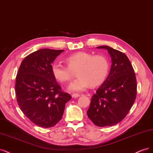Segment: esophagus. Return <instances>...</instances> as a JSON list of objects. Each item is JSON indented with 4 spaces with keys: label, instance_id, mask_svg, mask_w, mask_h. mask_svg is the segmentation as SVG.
Returning a JSON list of instances; mask_svg holds the SVG:
<instances>
[{
    "label": "esophagus",
    "instance_id": "34e87169",
    "mask_svg": "<svg viewBox=\"0 0 153 153\" xmlns=\"http://www.w3.org/2000/svg\"><path fill=\"white\" fill-rule=\"evenodd\" d=\"M79 97H80L79 94H77V93H74V94L72 95V98H77Z\"/></svg>",
    "mask_w": 153,
    "mask_h": 153
}]
</instances>
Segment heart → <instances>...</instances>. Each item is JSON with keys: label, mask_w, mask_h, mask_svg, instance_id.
<instances>
[{"label": "heart", "mask_w": 153, "mask_h": 153, "mask_svg": "<svg viewBox=\"0 0 153 153\" xmlns=\"http://www.w3.org/2000/svg\"><path fill=\"white\" fill-rule=\"evenodd\" d=\"M68 65L55 62L51 66L53 77L61 82L69 81L76 71L77 77L68 87V90L80 92L90 85H100L106 78L109 69L107 59L102 55H93L86 52H77L66 58Z\"/></svg>", "instance_id": "1"}]
</instances>
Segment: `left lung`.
<instances>
[{"instance_id":"obj_1","label":"left lung","mask_w":153,"mask_h":153,"mask_svg":"<svg viewBox=\"0 0 153 153\" xmlns=\"http://www.w3.org/2000/svg\"><path fill=\"white\" fill-rule=\"evenodd\" d=\"M97 48L107 50L112 65L109 76L92 96L87 114L96 126H113L124 119L134 105L137 95L136 77L125 53L107 46Z\"/></svg>"}]
</instances>
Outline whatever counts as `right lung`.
Here are the masks:
<instances>
[{
	"instance_id": "obj_1",
	"label": "right lung",
	"mask_w": 153,
	"mask_h": 153,
	"mask_svg": "<svg viewBox=\"0 0 153 153\" xmlns=\"http://www.w3.org/2000/svg\"><path fill=\"white\" fill-rule=\"evenodd\" d=\"M64 50L41 49L23 59L18 71L15 91L18 104L29 120L43 128L62 120L71 96L62 91L51 72V64Z\"/></svg>"
}]
</instances>
